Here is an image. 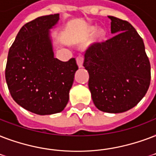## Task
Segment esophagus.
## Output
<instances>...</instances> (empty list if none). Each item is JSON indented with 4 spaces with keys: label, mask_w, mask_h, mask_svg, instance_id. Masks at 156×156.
<instances>
[{
    "label": "esophagus",
    "mask_w": 156,
    "mask_h": 156,
    "mask_svg": "<svg viewBox=\"0 0 156 156\" xmlns=\"http://www.w3.org/2000/svg\"><path fill=\"white\" fill-rule=\"evenodd\" d=\"M76 62L78 67L80 68V67H83V63H84V57L83 56H78L76 58Z\"/></svg>",
    "instance_id": "34e87169"
}]
</instances>
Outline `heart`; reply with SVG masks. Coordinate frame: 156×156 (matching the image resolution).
<instances>
[{"label":"heart","mask_w":156,"mask_h":156,"mask_svg":"<svg viewBox=\"0 0 156 156\" xmlns=\"http://www.w3.org/2000/svg\"><path fill=\"white\" fill-rule=\"evenodd\" d=\"M95 31L96 32L95 33L94 35V40L96 42L102 43V42H103L105 40L107 39V32L105 28H99L96 31V27L91 26L88 27V29H87V34L89 35V36H91V35L94 33Z\"/></svg>","instance_id":"b5f03b06"}]
</instances>
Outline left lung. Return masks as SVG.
Here are the masks:
<instances>
[{
	"mask_svg": "<svg viewBox=\"0 0 156 156\" xmlns=\"http://www.w3.org/2000/svg\"><path fill=\"white\" fill-rule=\"evenodd\" d=\"M112 39L91 45L84 54L89 88L98 109L121 113L135 107L149 89L151 64L143 40L125 20L108 16Z\"/></svg>",
	"mask_w": 156,
	"mask_h": 156,
	"instance_id": "left-lung-1",
	"label": "left lung"
}]
</instances>
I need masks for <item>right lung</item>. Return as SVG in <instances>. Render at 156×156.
<instances>
[{
	"mask_svg": "<svg viewBox=\"0 0 156 156\" xmlns=\"http://www.w3.org/2000/svg\"><path fill=\"white\" fill-rule=\"evenodd\" d=\"M59 14L37 18L22 27L9 49L5 80L13 99L37 115L61 112L69 100V91L78 70L72 58H54L49 30Z\"/></svg>",
	"mask_w": 156,
	"mask_h": 156,
	"instance_id": "1",
	"label": "right lung"
}]
</instances>
